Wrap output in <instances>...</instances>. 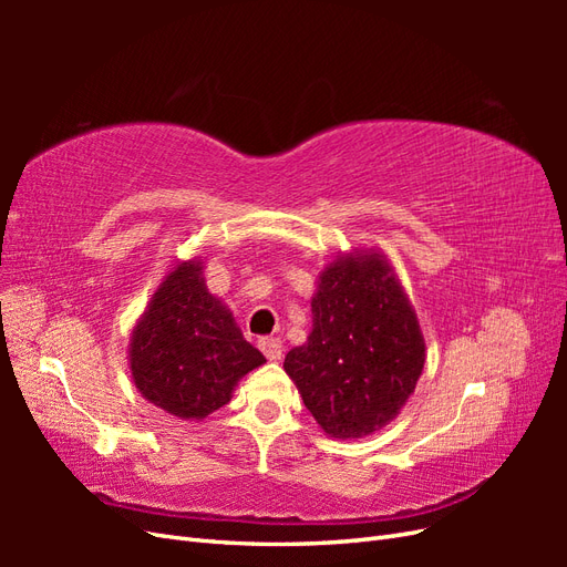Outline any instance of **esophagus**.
Masks as SVG:
<instances>
[{
    "label": "esophagus",
    "mask_w": 567,
    "mask_h": 567,
    "mask_svg": "<svg viewBox=\"0 0 567 567\" xmlns=\"http://www.w3.org/2000/svg\"><path fill=\"white\" fill-rule=\"evenodd\" d=\"M260 350L265 352V357L269 359V362H279V359L284 357V346L279 338H262L260 340Z\"/></svg>",
    "instance_id": "obj_1"
}]
</instances>
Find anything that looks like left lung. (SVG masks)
I'll use <instances>...</instances> for the list:
<instances>
[{
  "label": "left lung",
  "mask_w": 567,
  "mask_h": 567,
  "mask_svg": "<svg viewBox=\"0 0 567 567\" xmlns=\"http://www.w3.org/2000/svg\"><path fill=\"white\" fill-rule=\"evenodd\" d=\"M425 364L414 305L383 250L336 255L312 296V331L284 369L329 437L373 435L398 419Z\"/></svg>",
  "instance_id": "8db88e82"
}]
</instances>
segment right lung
<instances>
[{
	"label": "right lung",
	"mask_w": 567,
	"mask_h": 567,
	"mask_svg": "<svg viewBox=\"0 0 567 567\" xmlns=\"http://www.w3.org/2000/svg\"><path fill=\"white\" fill-rule=\"evenodd\" d=\"M127 359L142 398L182 421L210 416L246 373L267 362L205 286L200 257L165 274L134 323Z\"/></svg>",
	"instance_id": "1"
}]
</instances>
